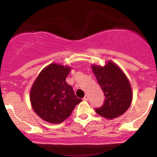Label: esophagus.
Instances as JSON below:
<instances>
[{
	"instance_id": "obj_1",
	"label": "esophagus",
	"mask_w": 157,
	"mask_h": 157,
	"mask_svg": "<svg viewBox=\"0 0 157 157\" xmlns=\"http://www.w3.org/2000/svg\"><path fill=\"white\" fill-rule=\"evenodd\" d=\"M88 99H89V95H86L84 98H83V100H84V101H88Z\"/></svg>"
}]
</instances>
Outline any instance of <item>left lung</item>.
Wrapping results in <instances>:
<instances>
[{
    "instance_id": "obj_1",
    "label": "left lung",
    "mask_w": 157,
    "mask_h": 157,
    "mask_svg": "<svg viewBox=\"0 0 157 157\" xmlns=\"http://www.w3.org/2000/svg\"><path fill=\"white\" fill-rule=\"evenodd\" d=\"M92 69L105 97L103 105L95 109V112L108 119L122 116L129 108L132 100V87L128 78L112 61H108L104 66L92 65Z\"/></svg>"
}]
</instances>
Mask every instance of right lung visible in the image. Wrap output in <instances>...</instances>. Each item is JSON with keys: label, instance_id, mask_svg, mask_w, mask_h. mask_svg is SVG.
I'll return each instance as SVG.
<instances>
[{"label": "right lung", "instance_id": "1", "mask_svg": "<svg viewBox=\"0 0 157 157\" xmlns=\"http://www.w3.org/2000/svg\"><path fill=\"white\" fill-rule=\"evenodd\" d=\"M71 67L52 63L41 70L30 91V101L35 113L45 122L58 124L69 117L82 102L65 81Z\"/></svg>", "mask_w": 157, "mask_h": 157}]
</instances>
